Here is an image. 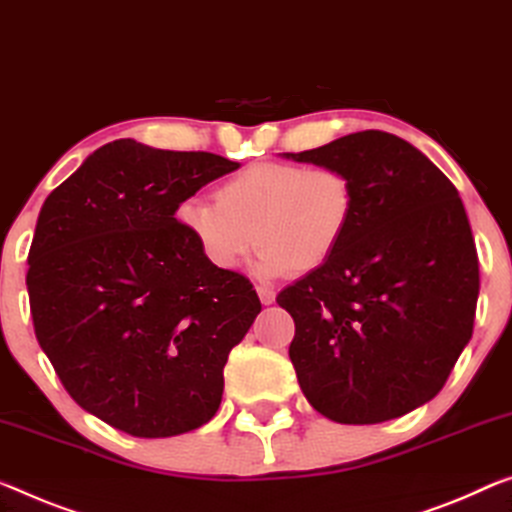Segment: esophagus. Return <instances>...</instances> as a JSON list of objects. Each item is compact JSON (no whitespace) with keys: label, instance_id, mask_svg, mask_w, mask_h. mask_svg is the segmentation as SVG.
Wrapping results in <instances>:
<instances>
[{"label":"esophagus","instance_id":"esophagus-1","mask_svg":"<svg viewBox=\"0 0 512 512\" xmlns=\"http://www.w3.org/2000/svg\"><path fill=\"white\" fill-rule=\"evenodd\" d=\"M256 293H258V297H261L263 304H272L274 297H277V293H274L270 286H256Z\"/></svg>","mask_w":512,"mask_h":512}]
</instances>
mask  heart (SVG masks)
<instances>
[{"mask_svg": "<svg viewBox=\"0 0 512 512\" xmlns=\"http://www.w3.org/2000/svg\"><path fill=\"white\" fill-rule=\"evenodd\" d=\"M355 201V183L343 169L265 160L222 180L215 201H185L178 222L217 270H235L256 242L258 272L265 277L304 274L343 245Z\"/></svg>", "mask_w": 512, "mask_h": 512, "instance_id": "obj_1", "label": "heart"}]
</instances>
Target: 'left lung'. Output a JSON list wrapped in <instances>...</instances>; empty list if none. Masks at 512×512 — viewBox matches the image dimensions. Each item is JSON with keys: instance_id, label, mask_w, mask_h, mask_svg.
Here are the masks:
<instances>
[{"instance_id": "1", "label": "left lung", "mask_w": 512, "mask_h": 512, "mask_svg": "<svg viewBox=\"0 0 512 512\" xmlns=\"http://www.w3.org/2000/svg\"><path fill=\"white\" fill-rule=\"evenodd\" d=\"M355 183V219L329 261L283 288L309 403L338 423L398 419L435 398L474 332L478 256L455 185L405 139L364 130L286 153Z\"/></svg>"}]
</instances>
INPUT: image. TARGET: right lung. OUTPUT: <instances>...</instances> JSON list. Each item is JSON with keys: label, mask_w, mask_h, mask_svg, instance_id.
Returning <instances> with one entry per match:
<instances>
[{"label": "right lung", "mask_w": 512, "mask_h": 512, "mask_svg": "<svg viewBox=\"0 0 512 512\" xmlns=\"http://www.w3.org/2000/svg\"><path fill=\"white\" fill-rule=\"evenodd\" d=\"M240 164L206 151L105 144L47 196L29 249L34 332L70 398L135 437L208 423L224 366L261 313L212 267L180 203Z\"/></svg>", "instance_id": "1"}]
</instances>
